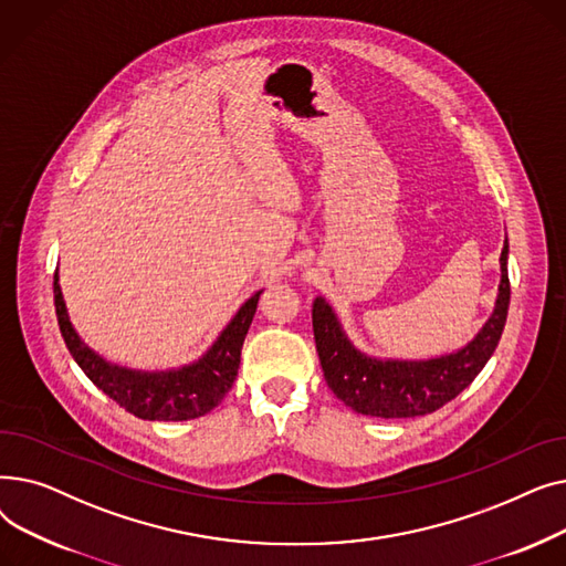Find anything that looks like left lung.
<instances>
[{"label":"left lung","mask_w":566,"mask_h":566,"mask_svg":"<svg viewBox=\"0 0 566 566\" xmlns=\"http://www.w3.org/2000/svg\"><path fill=\"white\" fill-rule=\"evenodd\" d=\"M510 243L500 254V286L493 314L463 348L429 360H380L355 348L325 298L314 301L312 325L328 388L348 408L371 418H420L459 397L493 355L510 310Z\"/></svg>","instance_id":"left-lung-1"}]
</instances>
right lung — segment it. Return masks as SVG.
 <instances>
[{"mask_svg": "<svg viewBox=\"0 0 566 566\" xmlns=\"http://www.w3.org/2000/svg\"><path fill=\"white\" fill-rule=\"evenodd\" d=\"M261 293L263 291H256L252 298L241 305L213 346L199 360L167 371H142L107 363L103 355L82 342L69 318L62 286H59V271H54L56 321L73 360L109 399L133 412L135 418L154 422L195 420L211 412L224 399L238 376L241 348Z\"/></svg>", "mask_w": 566, "mask_h": 566, "instance_id": "obj_1", "label": "right lung"}]
</instances>
